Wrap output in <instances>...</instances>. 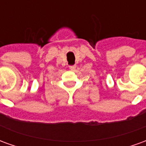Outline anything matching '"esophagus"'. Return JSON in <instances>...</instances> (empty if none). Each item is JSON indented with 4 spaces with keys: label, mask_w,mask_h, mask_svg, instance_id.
I'll return each instance as SVG.
<instances>
[{
    "label": "esophagus",
    "mask_w": 146,
    "mask_h": 146,
    "mask_svg": "<svg viewBox=\"0 0 146 146\" xmlns=\"http://www.w3.org/2000/svg\"><path fill=\"white\" fill-rule=\"evenodd\" d=\"M76 66H70V70H72V71H73V70H75V69H76Z\"/></svg>",
    "instance_id": "obj_1"
}]
</instances>
